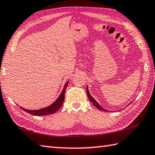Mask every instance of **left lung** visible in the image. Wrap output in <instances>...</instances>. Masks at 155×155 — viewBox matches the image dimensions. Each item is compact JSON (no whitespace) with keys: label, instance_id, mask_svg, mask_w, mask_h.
I'll use <instances>...</instances> for the list:
<instances>
[{"label":"left lung","instance_id":"left-lung-1","mask_svg":"<svg viewBox=\"0 0 155 155\" xmlns=\"http://www.w3.org/2000/svg\"><path fill=\"white\" fill-rule=\"evenodd\" d=\"M87 95H88V98H89V100H90V101H91L92 103H93V104L94 105L95 107H97V108H98V109H100L101 110H104V111H107L106 110H104L103 108H102L99 104H98L97 102H96V101H95L94 98L92 97V96L90 94V93H89V92H88V88L87 87Z\"/></svg>","mask_w":155,"mask_h":155}]
</instances>
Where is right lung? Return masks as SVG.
<instances>
[{
	"mask_svg": "<svg viewBox=\"0 0 155 155\" xmlns=\"http://www.w3.org/2000/svg\"><path fill=\"white\" fill-rule=\"evenodd\" d=\"M68 84V83L67 82V83L65 84L63 90H62L60 96H59V97L57 98V100L54 103H52L51 105H50L49 107H47L45 108H42V109L37 110H27V109H25V108H22L21 107H21V108H22V109L24 111L27 112V113L35 115V116H42V115H48L51 114H53L55 113V112H57L59 109V108L61 107V106L62 105V103H63L64 100L65 91H66V88H67Z\"/></svg>",
	"mask_w": 155,
	"mask_h": 155,
	"instance_id": "obj_1",
	"label": "right lung"
}]
</instances>
